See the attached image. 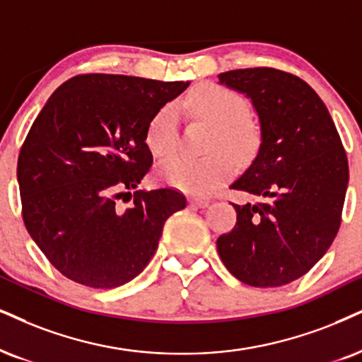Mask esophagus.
Wrapping results in <instances>:
<instances>
[{"label":"esophagus","mask_w":362,"mask_h":362,"mask_svg":"<svg viewBox=\"0 0 362 362\" xmlns=\"http://www.w3.org/2000/svg\"><path fill=\"white\" fill-rule=\"evenodd\" d=\"M209 203H211V199L209 198H189V204L191 206H198V208H206L209 206Z\"/></svg>","instance_id":"34e87169"}]
</instances>
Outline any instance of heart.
<instances>
[{
    "label": "heart",
    "instance_id": "heart-1",
    "mask_svg": "<svg viewBox=\"0 0 362 362\" xmlns=\"http://www.w3.org/2000/svg\"><path fill=\"white\" fill-rule=\"evenodd\" d=\"M191 112L215 127L209 151L218 153L203 159L171 156L159 164L158 174L166 185L188 194L213 193L233 176L235 166L227 153L243 158L257 141L255 127L247 119V104L238 93L220 86H202L186 99ZM177 109L174 104L163 105L147 126V146L153 154H171L177 146ZM223 150L221 151V149Z\"/></svg>",
    "mask_w": 362,
    "mask_h": 362
}]
</instances>
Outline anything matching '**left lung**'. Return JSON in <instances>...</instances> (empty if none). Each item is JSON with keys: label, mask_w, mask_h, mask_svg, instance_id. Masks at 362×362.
Here are the masks:
<instances>
[{"label": "left lung", "mask_w": 362, "mask_h": 362, "mask_svg": "<svg viewBox=\"0 0 362 362\" xmlns=\"http://www.w3.org/2000/svg\"><path fill=\"white\" fill-rule=\"evenodd\" d=\"M243 93L260 122V147L230 186L265 198L233 204L236 225L216 240L231 275L252 287H280L305 275L336 238L349 166L331 114L309 83L257 66L218 75Z\"/></svg>", "instance_id": "obj_1"}]
</instances>
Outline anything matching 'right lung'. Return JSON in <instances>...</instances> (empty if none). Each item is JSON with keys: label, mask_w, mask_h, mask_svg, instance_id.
Segmentation results:
<instances>
[{"label": "right lung", "mask_w": 362, "mask_h": 362, "mask_svg": "<svg viewBox=\"0 0 362 362\" xmlns=\"http://www.w3.org/2000/svg\"><path fill=\"white\" fill-rule=\"evenodd\" d=\"M189 82L87 74L62 83L35 119L18 158L26 230L66 279L114 288L136 279L164 223L186 198L136 191L149 171L151 119ZM134 196L131 207L117 199ZM131 199V198H129Z\"/></svg>", "instance_id": "obj_1"}]
</instances>
